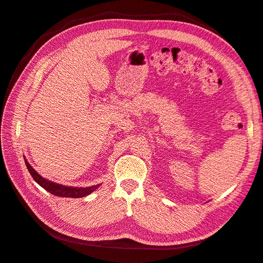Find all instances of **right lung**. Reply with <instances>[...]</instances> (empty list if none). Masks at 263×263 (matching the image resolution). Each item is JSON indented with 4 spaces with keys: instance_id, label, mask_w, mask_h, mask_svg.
Listing matches in <instances>:
<instances>
[{
    "instance_id": "1",
    "label": "right lung",
    "mask_w": 263,
    "mask_h": 263,
    "mask_svg": "<svg viewBox=\"0 0 263 263\" xmlns=\"http://www.w3.org/2000/svg\"><path fill=\"white\" fill-rule=\"evenodd\" d=\"M24 161H25L26 167H28L29 172L31 173V176L33 179H34L35 182L41 185L43 189H45L46 191L52 193V194H54V196H57V197L83 198L85 196H89V194L91 192H93L94 190H97L100 185V184H97V185L86 186V187H72V186H65V185L51 182V181L45 180L44 178L40 176V174L29 164V162L25 160V158H24Z\"/></svg>"
}]
</instances>
